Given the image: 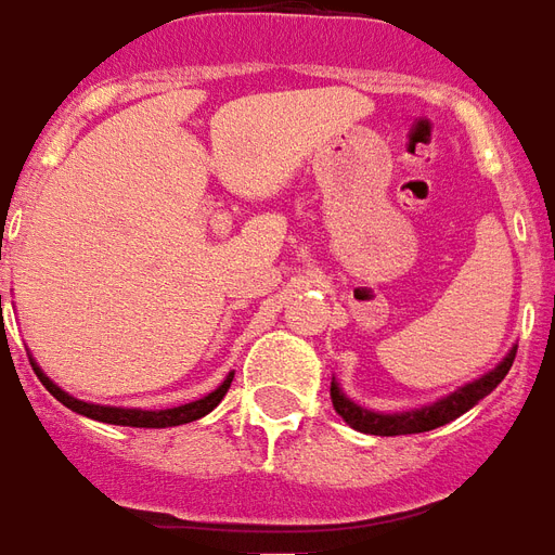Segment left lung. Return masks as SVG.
Listing matches in <instances>:
<instances>
[{
  "label": "left lung",
  "mask_w": 555,
  "mask_h": 555,
  "mask_svg": "<svg viewBox=\"0 0 555 555\" xmlns=\"http://www.w3.org/2000/svg\"><path fill=\"white\" fill-rule=\"evenodd\" d=\"M515 351L518 348H512L509 357L500 362L494 372L486 374V377L468 383V386H462V389H456L448 398H441V401L430 403V406H421V410L398 412V415H380V412L362 410V406H357V403L341 395L336 383H331L333 410L339 412L345 424H351L353 430L369 433V436H410V433L436 430V427H444L453 418H460L462 412H468L474 403H480L486 395L498 389V383L509 374L512 362H515Z\"/></svg>",
  "instance_id": "left-lung-1"
}]
</instances>
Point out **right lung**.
<instances>
[{
    "label": "right lung",
    "mask_w": 555,
    "mask_h": 555,
    "mask_svg": "<svg viewBox=\"0 0 555 555\" xmlns=\"http://www.w3.org/2000/svg\"><path fill=\"white\" fill-rule=\"evenodd\" d=\"M31 369H35L40 383L49 389V395H55L57 401L64 403V406H69V410L78 412V415H87V418L104 421V424H122V427H178V424L198 421L202 415H207V412L214 410V406H219V401L228 395L233 380V374H228V380H224L216 391H210L207 398L193 403H183V406H175V410H119V406H99V403L78 401V398H73V395H66L64 389H57L55 383L49 380V377L37 369L35 360H31Z\"/></svg>",
    "instance_id": "1"
}]
</instances>
